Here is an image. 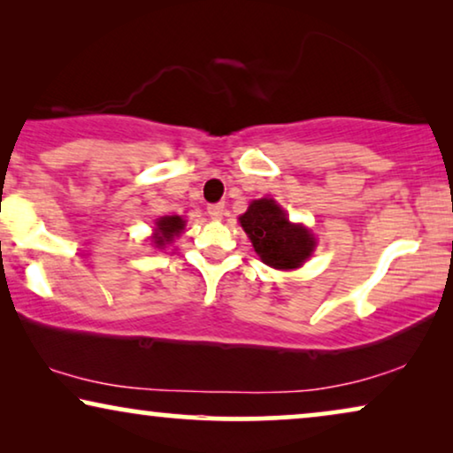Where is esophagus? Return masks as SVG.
<instances>
[{"mask_svg": "<svg viewBox=\"0 0 453 453\" xmlns=\"http://www.w3.org/2000/svg\"><path fill=\"white\" fill-rule=\"evenodd\" d=\"M208 214H210V219H212V220H220L222 216H225V203H222V202L210 203Z\"/></svg>", "mask_w": 453, "mask_h": 453, "instance_id": "1", "label": "esophagus"}]
</instances>
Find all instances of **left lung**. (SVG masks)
<instances>
[{
  "instance_id": "1",
  "label": "left lung",
  "mask_w": 453,
  "mask_h": 453,
  "mask_svg": "<svg viewBox=\"0 0 453 453\" xmlns=\"http://www.w3.org/2000/svg\"><path fill=\"white\" fill-rule=\"evenodd\" d=\"M253 250L264 264L278 270L299 268L313 251L315 241L307 228L288 222L274 200H256L239 219Z\"/></svg>"
}]
</instances>
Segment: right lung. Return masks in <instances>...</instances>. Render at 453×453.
<instances>
[{
	"label": "right lung",
	"mask_w": 453,
	"mask_h": 453,
	"mask_svg": "<svg viewBox=\"0 0 453 453\" xmlns=\"http://www.w3.org/2000/svg\"><path fill=\"white\" fill-rule=\"evenodd\" d=\"M157 234H154V243L158 247H163L166 241H171L175 234H179L183 231L185 226V220L181 216H165V219H160L157 222Z\"/></svg>",
	"instance_id": "add662e5"
}]
</instances>
